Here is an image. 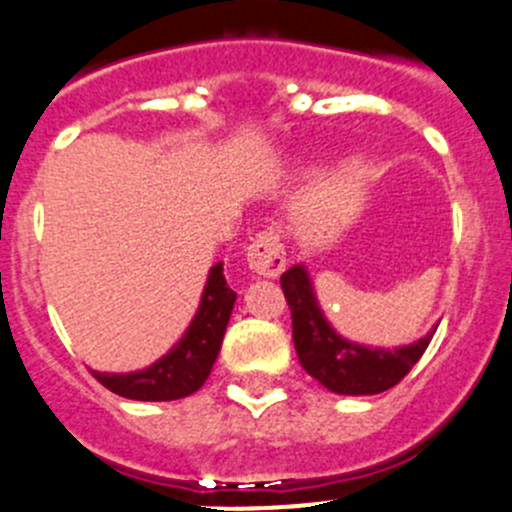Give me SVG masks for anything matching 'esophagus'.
<instances>
[{
	"label": "esophagus",
	"mask_w": 512,
	"mask_h": 512,
	"mask_svg": "<svg viewBox=\"0 0 512 512\" xmlns=\"http://www.w3.org/2000/svg\"><path fill=\"white\" fill-rule=\"evenodd\" d=\"M247 267L257 277H277L285 267V247H282L277 232L267 230L252 240V245L245 252Z\"/></svg>",
	"instance_id": "1"
}]
</instances>
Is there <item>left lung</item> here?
<instances>
[{
  "instance_id": "8db88e82",
  "label": "left lung",
  "mask_w": 512,
  "mask_h": 512,
  "mask_svg": "<svg viewBox=\"0 0 512 512\" xmlns=\"http://www.w3.org/2000/svg\"><path fill=\"white\" fill-rule=\"evenodd\" d=\"M280 282L292 310V340L300 365L335 395H377L398 385L423 357L438 330L433 325L420 340L398 347L352 342L325 317L302 262L292 265Z\"/></svg>"
}]
</instances>
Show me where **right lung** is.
Listing matches in <instances>:
<instances>
[{"label": "right lung", "mask_w": 512, "mask_h": 512, "mask_svg": "<svg viewBox=\"0 0 512 512\" xmlns=\"http://www.w3.org/2000/svg\"><path fill=\"white\" fill-rule=\"evenodd\" d=\"M237 292L225 280L222 262H215L207 272L205 290L195 317L187 325L185 335L152 365L132 372H99L92 375L114 395L145 403H165L197 393L205 385L217 355L222 337L235 307Z\"/></svg>", "instance_id": "1"}]
</instances>
